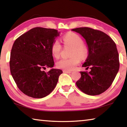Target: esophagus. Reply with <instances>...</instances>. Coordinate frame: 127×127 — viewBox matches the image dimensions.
I'll list each match as a JSON object with an SVG mask.
<instances>
[{
  "mask_svg": "<svg viewBox=\"0 0 127 127\" xmlns=\"http://www.w3.org/2000/svg\"><path fill=\"white\" fill-rule=\"evenodd\" d=\"M63 72L66 73H71L70 71H68V70H63Z\"/></svg>",
  "mask_w": 127,
  "mask_h": 127,
  "instance_id": "34e87169",
  "label": "esophagus"
}]
</instances>
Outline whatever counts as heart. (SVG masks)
<instances>
[{
  "label": "heart",
  "mask_w": 127,
  "mask_h": 127,
  "mask_svg": "<svg viewBox=\"0 0 127 127\" xmlns=\"http://www.w3.org/2000/svg\"><path fill=\"white\" fill-rule=\"evenodd\" d=\"M63 41L65 46L73 48L71 52L72 57L69 59H61L56 63V66L58 68L64 70H73L79 63L80 59H85L87 57V49L83 45V40L76 33L66 34L63 37ZM61 45L58 41H55L51 47V54L55 58H58L61 55Z\"/></svg>",
  "instance_id": "1"
}]
</instances>
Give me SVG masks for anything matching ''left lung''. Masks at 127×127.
<instances>
[{
	"label": "left lung",
	"mask_w": 127,
	"mask_h": 127,
	"mask_svg": "<svg viewBox=\"0 0 127 127\" xmlns=\"http://www.w3.org/2000/svg\"><path fill=\"white\" fill-rule=\"evenodd\" d=\"M72 31L78 33L87 43L89 54L83 67L91 71L80 72L76 82L78 89L89 95L103 93L112 84L119 69V54L115 43L103 32L89 27H79Z\"/></svg>",
	"instance_id": "8db88e82"
}]
</instances>
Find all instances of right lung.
<instances>
[{"label": "right lung", "instance_id": "right-lung-1", "mask_svg": "<svg viewBox=\"0 0 127 127\" xmlns=\"http://www.w3.org/2000/svg\"><path fill=\"white\" fill-rule=\"evenodd\" d=\"M60 32L55 29L35 27L17 38L10 58V73L17 87L30 97L40 98L53 91L63 71L54 65L51 47Z\"/></svg>", "mask_w": 127, "mask_h": 127}]
</instances>
